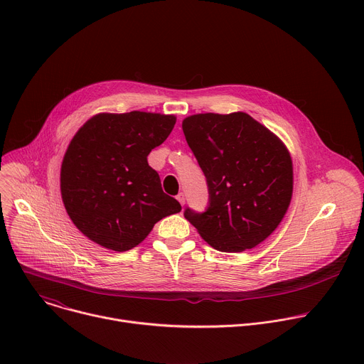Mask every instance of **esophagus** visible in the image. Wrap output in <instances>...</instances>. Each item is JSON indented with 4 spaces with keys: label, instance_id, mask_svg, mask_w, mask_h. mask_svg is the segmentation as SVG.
<instances>
[{
    "label": "esophagus",
    "instance_id": "obj_1",
    "mask_svg": "<svg viewBox=\"0 0 364 364\" xmlns=\"http://www.w3.org/2000/svg\"><path fill=\"white\" fill-rule=\"evenodd\" d=\"M177 200H178V203H180L181 205H184V203H186V197H184V194H183V193H180V194L177 196Z\"/></svg>",
    "mask_w": 364,
    "mask_h": 364
}]
</instances>
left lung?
<instances>
[{
  "label": "left lung",
  "instance_id": "obj_1",
  "mask_svg": "<svg viewBox=\"0 0 364 364\" xmlns=\"http://www.w3.org/2000/svg\"><path fill=\"white\" fill-rule=\"evenodd\" d=\"M183 132L209 186L204 213L184 218L220 252L262 243L282 222L292 198L294 168L287 145L245 112L196 114Z\"/></svg>",
  "mask_w": 364,
  "mask_h": 364
}]
</instances>
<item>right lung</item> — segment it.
<instances>
[{
    "instance_id": "1",
    "label": "right lung",
    "mask_w": 364,
    "mask_h": 364,
    "mask_svg": "<svg viewBox=\"0 0 364 364\" xmlns=\"http://www.w3.org/2000/svg\"><path fill=\"white\" fill-rule=\"evenodd\" d=\"M176 121L155 112H102L75 134L62 161L60 193L70 220L89 240L125 252L159 220L181 212L146 161Z\"/></svg>"
}]
</instances>
